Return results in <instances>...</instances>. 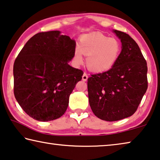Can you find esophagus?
<instances>
[{
    "label": "esophagus",
    "instance_id": "1",
    "mask_svg": "<svg viewBox=\"0 0 160 160\" xmlns=\"http://www.w3.org/2000/svg\"><path fill=\"white\" fill-rule=\"evenodd\" d=\"M87 78H88V74L86 72H84V73H83V76H82V80L84 81V82H86V81L87 80Z\"/></svg>",
    "mask_w": 160,
    "mask_h": 160
}]
</instances>
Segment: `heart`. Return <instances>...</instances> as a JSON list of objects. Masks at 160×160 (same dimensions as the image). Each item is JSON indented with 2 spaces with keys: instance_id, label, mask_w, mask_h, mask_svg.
Instances as JSON below:
<instances>
[{
  "instance_id": "heart-1",
  "label": "heart",
  "mask_w": 160,
  "mask_h": 160,
  "mask_svg": "<svg viewBox=\"0 0 160 160\" xmlns=\"http://www.w3.org/2000/svg\"><path fill=\"white\" fill-rule=\"evenodd\" d=\"M121 52V45L116 38L99 33H90L81 38L80 46L74 50V59L78 64L83 62V53L88 56V68L95 72H105L115 64Z\"/></svg>"
}]
</instances>
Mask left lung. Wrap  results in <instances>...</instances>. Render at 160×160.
Returning <instances> with one entry per match:
<instances>
[{
    "instance_id": "8db88e82",
    "label": "left lung",
    "mask_w": 160,
    "mask_h": 160,
    "mask_svg": "<svg viewBox=\"0 0 160 160\" xmlns=\"http://www.w3.org/2000/svg\"><path fill=\"white\" fill-rule=\"evenodd\" d=\"M122 49L117 62L107 72L88 78V102L100 119L114 122L134 114L148 87L145 58L128 34L114 30Z\"/></svg>"
}]
</instances>
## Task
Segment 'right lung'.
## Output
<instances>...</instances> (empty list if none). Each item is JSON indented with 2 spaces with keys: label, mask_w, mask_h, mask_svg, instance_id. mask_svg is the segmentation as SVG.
I'll return each mask as SVG.
<instances>
[{
  "label": "right lung",
  "mask_w": 160,
  "mask_h": 160,
  "mask_svg": "<svg viewBox=\"0 0 160 160\" xmlns=\"http://www.w3.org/2000/svg\"><path fill=\"white\" fill-rule=\"evenodd\" d=\"M75 47L69 36L52 31L36 33L21 49L13 65V92L29 117L48 122L65 113L83 73L68 63Z\"/></svg>",
  "instance_id": "1"
}]
</instances>
